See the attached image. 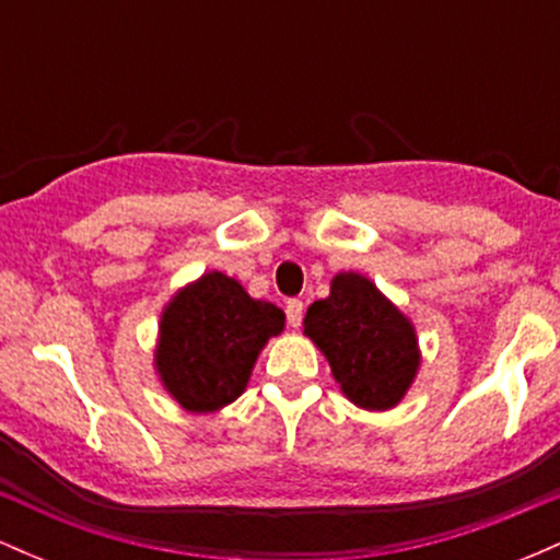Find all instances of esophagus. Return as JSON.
<instances>
[{
  "label": "esophagus",
  "mask_w": 560,
  "mask_h": 560,
  "mask_svg": "<svg viewBox=\"0 0 560 560\" xmlns=\"http://www.w3.org/2000/svg\"><path fill=\"white\" fill-rule=\"evenodd\" d=\"M302 300H287V324L292 326V329H298L300 320H302Z\"/></svg>",
  "instance_id": "esophagus-1"
}]
</instances>
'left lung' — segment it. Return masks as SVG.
<instances>
[{
	"mask_svg": "<svg viewBox=\"0 0 560 560\" xmlns=\"http://www.w3.org/2000/svg\"><path fill=\"white\" fill-rule=\"evenodd\" d=\"M302 326L329 361L342 395L358 408H395L419 374L413 320L363 273L334 276L329 298L307 307Z\"/></svg>",
	"mask_w": 560,
	"mask_h": 560,
	"instance_id": "obj_1",
	"label": "left lung"
}]
</instances>
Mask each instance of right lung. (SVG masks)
I'll return each instance as SVG.
<instances>
[{"instance_id":"right-lung-1","label":"right lung","mask_w":560,"mask_h":560,"mask_svg":"<svg viewBox=\"0 0 560 560\" xmlns=\"http://www.w3.org/2000/svg\"><path fill=\"white\" fill-rule=\"evenodd\" d=\"M281 331V307L249 298L226 273H202L160 313V384L189 413H215L247 389L262 347Z\"/></svg>"}]
</instances>
